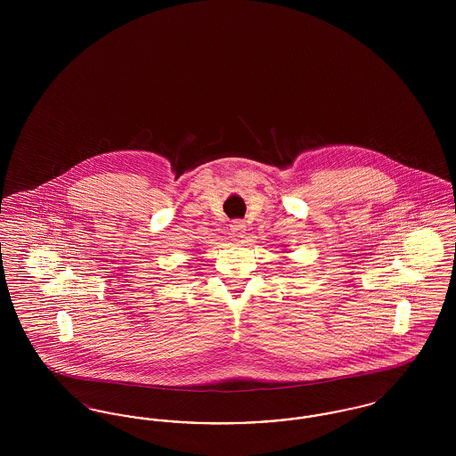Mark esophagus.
<instances>
[{
    "mask_svg": "<svg viewBox=\"0 0 456 456\" xmlns=\"http://www.w3.org/2000/svg\"><path fill=\"white\" fill-rule=\"evenodd\" d=\"M244 231H246V225H244L242 220H234V222L231 224V232L234 234V238H240Z\"/></svg>",
    "mask_w": 456,
    "mask_h": 456,
    "instance_id": "34e87169",
    "label": "esophagus"
}]
</instances>
